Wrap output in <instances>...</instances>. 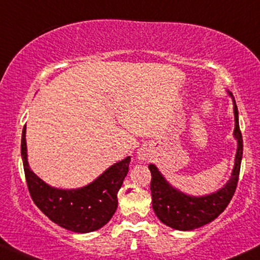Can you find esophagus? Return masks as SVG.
Instances as JSON below:
<instances>
[{
  "mask_svg": "<svg viewBox=\"0 0 260 260\" xmlns=\"http://www.w3.org/2000/svg\"><path fill=\"white\" fill-rule=\"evenodd\" d=\"M138 158L140 161H146L149 158V154H148V151H146V150H144V149H140L139 151H138Z\"/></svg>",
  "mask_w": 260,
  "mask_h": 260,
  "instance_id": "obj_1",
  "label": "esophagus"
}]
</instances>
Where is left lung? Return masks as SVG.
<instances>
[{
  "label": "left lung",
  "mask_w": 260,
  "mask_h": 260,
  "mask_svg": "<svg viewBox=\"0 0 260 260\" xmlns=\"http://www.w3.org/2000/svg\"><path fill=\"white\" fill-rule=\"evenodd\" d=\"M234 102V115H235V129L234 137L237 140V151L235 156L233 173L230 180L221 189L211 195L190 196L179 191L168 183L157 170L155 165H149L151 172L152 208L155 214L162 223L176 230L190 231L211 223L228 207L230 200L235 193L239 181L241 160H242V134L239 126V111L236 102L229 93Z\"/></svg>",
  "instance_id": "left-lung-1"
}]
</instances>
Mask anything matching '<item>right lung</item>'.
I'll return each mask as SVG.
<instances>
[{"instance_id":"obj_1","label":"right lung","mask_w":260,"mask_h":260,"mask_svg":"<svg viewBox=\"0 0 260 260\" xmlns=\"http://www.w3.org/2000/svg\"><path fill=\"white\" fill-rule=\"evenodd\" d=\"M26 128L21 134V158L31 199L53 223L74 233H92L111 219L117 208V192L128 173L131 157L109 167L94 181L80 189L49 186L30 170L26 154Z\"/></svg>"}]
</instances>
